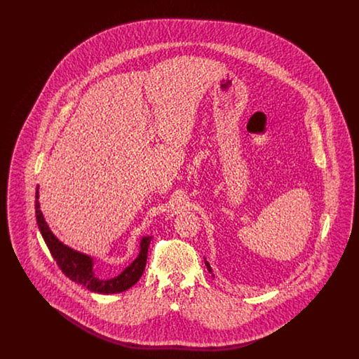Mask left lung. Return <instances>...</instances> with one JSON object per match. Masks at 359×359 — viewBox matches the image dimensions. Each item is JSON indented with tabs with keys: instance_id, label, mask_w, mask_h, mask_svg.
<instances>
[{
	"instance_id": "1",
	"label": "left lung",
	"mask_w": 359,
	"mask_h": 359,
	"mask_svg": "<svg viewBox=\"0 0 359 359\" xmlns=\"http://www.w3.org/2000/svg\"><path fill=\"white\" fill-rule=\"evenodd\" d=\"M205 265H207V269H208V272H211V268L208 266V262H207V261H205Z\"/></svg>"
}]
</instances>
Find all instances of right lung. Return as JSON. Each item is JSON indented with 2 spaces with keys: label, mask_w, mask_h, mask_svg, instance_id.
Masks as SVG:
<instances>
[{
  "label": "right lung",
  "mask_w": 359,
  "mask_h": 359,
  "mask_svg": "<svg viewBox=\"0 0 359 359\" xmlns=\"http://www.w3.org/2000/svg\"><path fill=\"white\" fill-rule=\"evenodd\" d=\"M39 191H36V219L39 224V230L46 241L51 256L56 261L57 266L62 269V272L69 277V280L82 284L87 290L97 293H118L123 290H129L132 285H135L140 277L144 273L145 265H147V257H148V248L151 243L152 237H144L141 239V250L136 259L117 277L111 280H100L95 277L93 272V261L88 256L82 253H78L72 249L59 242L57 238L52 234L50 227L43 218V214L40 211L39 205Z\"/></svg>",
  "instance_id": "add662e5"
}]
</instances>
